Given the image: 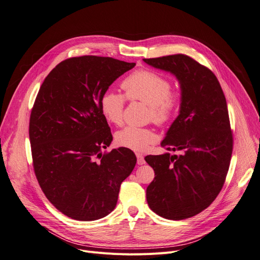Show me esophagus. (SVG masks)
I'll list each match as a JSON object with an SVG mask.
<instances>
[{
  "instance_id": "obj_1",
  "label": "esophagus",
  "mask_w": 260,
  "mask_h": 260,
  "mask_svg": "<svg viewBox=\"0 0 260 260\" xmlns=\"http://www.w3.org/2000/svg\"><path fill=\"white\" fill-rule=\"evenodd\" d=\"M136 156H137V163L139 166H143L145 163V160H144V157L142 154L140 153H136Z\"/></svg>"
}]
</instances>
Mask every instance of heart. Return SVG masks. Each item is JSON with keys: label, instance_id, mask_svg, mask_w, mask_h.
<instances>
[{"label": "heart", "instance_id": "heart-1", "mask_svg": "<svg viewBox=\"0 0 260 260\" xmlns=\"http://www.w3.org/2000/svg\"><path fill=\"white\" fill-rule=\"evenodd\" d=\"M171 82L163 76L151 71H138L122 82L126 97L138 100L149 107V118L158 124L168 123L179 107L180 95L171 91ZM101 111L104 118L114 124H120L123 119L125 97L106 90L101 97ZM118 145L132 151L142 152L157 141V134L147 127L127 125L116 133Z\"/></svg>", "mask_w": 260, "mask_h": 260}]
</instances>
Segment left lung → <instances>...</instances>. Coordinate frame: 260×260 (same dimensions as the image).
<instances>
[{
	"label": "left lung",
	"instance_id": "8db88e82",
	"mask_svg": "<svg viewBox=\"0 0 260 260\" xmlns=\"http://www.w3.org/2000/svg\"><path fill=\"white\" fill-rule=\"evenodd\" d=\"M143 61L175 76L181 90L179 115L161 142L178 155L145 157L155 172L147 204L167 219H186L206 210L225 180L233 149L225 97L209 68L185 54Z\"/></svg>",
	"mask_w": 260,
	"mask_h": 260
}]
</instances>
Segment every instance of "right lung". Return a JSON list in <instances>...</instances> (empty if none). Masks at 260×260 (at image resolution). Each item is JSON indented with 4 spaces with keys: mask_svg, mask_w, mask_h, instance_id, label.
Instances as JSON below:
<instances>
[{
    "mask_svg": "<svg viewBox=\"0 0 260 260\" xmlns=\"http://www.w3.org/2000/svg\"><path fill=\"white\" fill-rule=\"evenodd\" d=\"M135 65L108 57L71 58L40 87L29 121L34 169L46 198L73 219L92 221L113 212L120 185L137 162L129 148L102 153L113 136L100 104Z\"/></svg>",
    "mask_w": 260,
    "mask_h": 260,
    "instance_id": "1",
    "label": "right lung"
}]
</instances>
